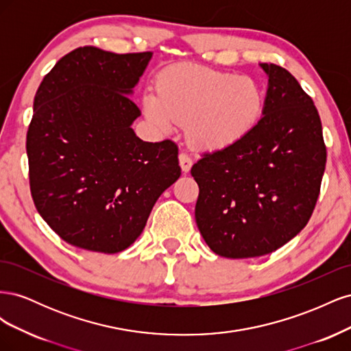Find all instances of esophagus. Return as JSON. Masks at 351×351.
I'll return each instance as SVG.
<instances>
[{
	"label": "esophagus",
	"instance_id": "34e87169",
	"mask_svg": "<svg viewBox=\"0 0 351 351\" xmlns=\"http://www.w3.org/2000/svg\"><path fill=\"white\" fill-rule=\"evenodd\" d=\"M178 162H180V167H182L184 173H189L190 168H192V165H193L192 158H190L186 152H182L178 155Z\"/></svg>",
	"mask_w": 351,
	"mask_h": 351
}]
</instances>
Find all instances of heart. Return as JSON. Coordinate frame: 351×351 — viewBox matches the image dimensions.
<instances>
[{
	"label": "heart",
	"mask_w": 351,
	"mask_h": 351,
	"mask_svg": "<svg viewBox=\"0 0 351 351\" xmlns=\"http://www.w3.org/2000/svg\"><path fill=\"white\" fill-rule=\"evenodd\" d=\"M143 108L159 129L190 123L189 134L196 145L222 149L243 141L258 125L265 93L252 77L180 64L159 74L156 93H145Z\"/></svg>",
	"instance_id": "obj_1"
}]
</instances>
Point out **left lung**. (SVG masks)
I'll return each mask as SVG.
<instances>
[{
	"mask_svg": "<svg viewBox=\"0 0 351 351\" xmlns=\"http://www.w3.org/2000/svg\"><path fill=\"white\" fill-rule=\"evenodd\" d=\"M268 76L262 119L236 145L202 155L196 224L209 249L230 259L280 249L306 227L319 196L326 147L312 98L285 69Z\"/></svg>",
	"mask_w": 351,
	"mask_h": 351,
	"instance_id": "8db88e82",
	"label": "left lung"
}]
</instances>
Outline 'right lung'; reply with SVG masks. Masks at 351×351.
<instances>
[{
    "mask_svg": "<svg viewBox=\"0 0 351 351\" xmlns=\"http://www.w3.org/2000/svg\"><path fill=\"white\" fill-rule=\"evenodd\" d=\"M152 52H69L39 84L27 130L39 215L73 246L119 253L142 234L158 197L182 176L171 141L143 142L130 99Z\"/></svg>",
    "mask_w": 351,
    "mask_h": 351,
    "instance_id": "add662e5",
    "label": "right lung"
}]
</instances>
